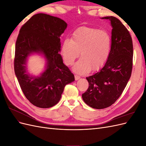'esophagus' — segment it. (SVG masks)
<instances>
[{
	"mask_svg": "<svg viewBox=\"0 0 146 146\" xmlns=\"http://www.w3.org/2000/svg\"><path fill=\"white\" fill-rule=\"evenodd\" d=\"M80 78V77L79 76H77V75H75V79H76V80H78V79Z\"/></svg>",
	"mask_w": 146,
	"mask_h": 146,
	"instance_id": "34e87169",
	"label": "esophagus"
}]
</instances>
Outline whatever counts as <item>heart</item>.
<instances>
[{"instance_id": "b5f03b06", "label": "heart", "mask_w": 146, "mask_h": 146, "mask_svg": "<svg viewBox=\"0 0 146 146\" xmlns=\"http://www.w3.org/2000/svg\"><path fill=\"white\" fill-rule=\"evenodd\" d=\"M111 48L109 33L99 29L81 27L72 34L71 39H65L61 52L64 63L72 65L79 55L82 58L74 67L78 74H85L92 69L97 70L107 62Z\"/></svg>"}]
</instances>
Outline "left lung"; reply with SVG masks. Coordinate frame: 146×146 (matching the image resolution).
<instances>
[{
	"instance_id": "left-lung-1",
	"label": "left lung",
	"mask_w": 146,
	"mask_h": 146,
	"mask_svg": "<svg viewBox=\"0 0 146 146\" xmlns=\"http://www.w3.org/2000/svg\"><path fill=\"white\" fill-rule=\"evenodd\" d=\"M102 19H109L113 27L111 52L104 67L86 77L89 87L82 94L83 101L95 109L107 108L119 99L131 77L133 66V42L129 30L115 17Z\"/></svg>"
}]
</instances>
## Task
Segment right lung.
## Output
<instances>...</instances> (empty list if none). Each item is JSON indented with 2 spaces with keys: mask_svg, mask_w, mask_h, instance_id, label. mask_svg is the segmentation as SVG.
I'll return each mask as SVG.
<instances>
[{
  "mask_svg": "<svg viewBox=\"0 0 146 146\" xmlns=\"http://www.w3.org/2000/svg\"><path fill=\"white\" fill-rule=\"evenodd\" d=\"M67 24L58 17L44 13L33 15L22 26L15 46V72L21 88L31 104L47 108L60 101L64 86L75 80L74 74L59 54L60 36ZM41 52L47 60L46 69L39 77L27 72V57Z\"/></svg>",
  "mask_w": 146,
  "mask_h": 146,
  "instance_id": "right-lung-1",
  "label": "right lung"
}]
</instances>
